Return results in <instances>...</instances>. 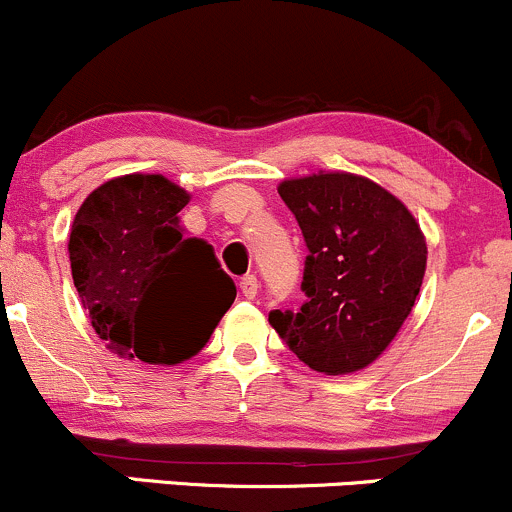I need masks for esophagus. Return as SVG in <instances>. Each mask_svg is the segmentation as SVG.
<instances>
[{
	"instance_id": "34e87169",
	"label": "esophagus",
	"mask_w": 512,
	"mask_h": 512,
	"mask_svg": "<svg viewBox=\"0 0 512 512\" xmlns=\"http://www.w3.org/2000/svg\"><path fill=\"white\" fill-rule=\"evenodd\" d=\"M240 292L245 299H255L257 297V277L247 275L240 280Z\"/></svg>"
}]
</instances>
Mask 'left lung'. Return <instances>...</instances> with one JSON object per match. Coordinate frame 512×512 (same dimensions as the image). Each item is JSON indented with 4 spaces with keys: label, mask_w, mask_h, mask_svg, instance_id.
I'll list each match as a JSON object with an SVG mask.
<instances>
[{
    "label": "left lung",
    "mask_w": 512,
    "mask_h": 512,
    "mask_svg": "<svg viewBox=\"0 0 512 512\" xmlns=\"http://www.w3.org/2000/svg\"><path fill=\"white\" fill-rule=\"evenodd\" d=\"M280 198L307 245L294 309H272L270 324L314 371L337 376L376 359L411 314L426 240L399 198L352 173L285 180Z\"/></svg>",
    "instance_id": "obj_1"
}]
</instances>
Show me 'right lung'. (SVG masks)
I'll return each instance as SVG.
<instances>
[{
  "instance_id": "add662e5",
  "label": "right lung",
  "mask_w": 512,
  "mask_h": 512,
  "mask_svg": "<svg viewBox=\"0 0 512 512\" xmlns=\"http://www.w3.org/2000/svg\"><path fill=\"white\" fill-rule=\"evenodd\" d=\"M190 195L163 175H123L76 213L69 260L91 327L121 356L180 364L205 347L235 302L213 245L185 237Z\"/></svg>"
}]
</instances>
